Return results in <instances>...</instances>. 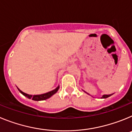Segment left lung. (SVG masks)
<instances>
[{
  "label": "left lung",
  "instance_id": "obj_1",
  "mask_svg": "<svg viewBox=\"0 0 132 132\" xmlns=\"http://www.w3.org/2000/svg\"><path fill=\"white\" fill-rule=\"evenodd\" d=\"M111 95H112V94H104V95H103V96H102V98H106L109 97V96H110Z\"/></svg>",
  "mask_w": 132,
  "mask_h": 132
}]
</instances>
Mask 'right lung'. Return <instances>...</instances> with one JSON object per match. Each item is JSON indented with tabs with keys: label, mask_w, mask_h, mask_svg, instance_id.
I'll return each mask as SVG.
<instances>
[{
	"label": "right lung",
	"mask_w": 132,
	"mask_h": 132,
	"mask_svg": "<svg viewBox=\"0 0 132 132\" xmlns=\"http://www.w3.org/2000/svg\"><path fill=\"white\" fill-rule=\"evenodd\" d=\"M59 88V86H58L55 89L53 90H52V91L48 92V93H44V94H38V95H31V94H26V93L22 92V90H20L18 88V90L23 94V95H24V96H26L28 98H30V99L31 98L33 101H44V100H46V99L50 98L52 96H53V94H55V93L57 92Z\"/></svg>",
	"instance_id": "add662e5"
}]
</instances>
